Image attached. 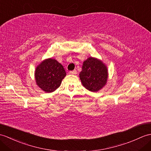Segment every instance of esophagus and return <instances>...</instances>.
Instances as JSON below:
<instances>
[{
  "label": "esophagus",
  "mask_w": 151,
  "mask_h": 151,
  "mask_svg": "<svg viewBox=\"0 0 151 151\" xmlns=\"http://www.w3.org/2000/svg\"><path fill=\"white\" fill-rule=\"evenodd\" d=\"M76 73H76V70H73V71H69V74H71V75H76Z\"/></svg>",
  "instance_id": "1"
}]
</instances>
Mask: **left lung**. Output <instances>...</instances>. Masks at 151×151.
I'll use <instances>...</instances> for the list:
<instances>
[{
    "instance_id": "left-lung-1",
    "label": "left lung",
    "mask_w": 151,
    "mask_h": 151,
    "mask_svg": "<svg viewBox=\"0 0 151 151\" xmlns=\"http://www.w3.org/2000/svg\"><path fill=\"white\" fill-rule=\"evenodd\" d=\"M79 77L86 89L92 92H98L107 83V68L101 60L91 57L83 62Z\"/></svg>"
}]
</instances>
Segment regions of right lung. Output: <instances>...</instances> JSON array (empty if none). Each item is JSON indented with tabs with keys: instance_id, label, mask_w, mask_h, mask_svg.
I'll return each instance as SVG.
<instances>
[{
	"instance_id": "1",
	"label": "right lung",
	"mask_w": 151,
	"mask_h": 151,
	"mask_svg": "<svg viewBox=\"0 0 151 151\" xmlns=\"http://www.w3.org/2000/svg\"><path fill=\"white\" fill-rule=\"evenodd\" d=\"M65 76L66 73L63 65L57 60L51 58L42 61L35 71L37 85L47 93L58 89Z\"/></svg>"
}]
</instances>
